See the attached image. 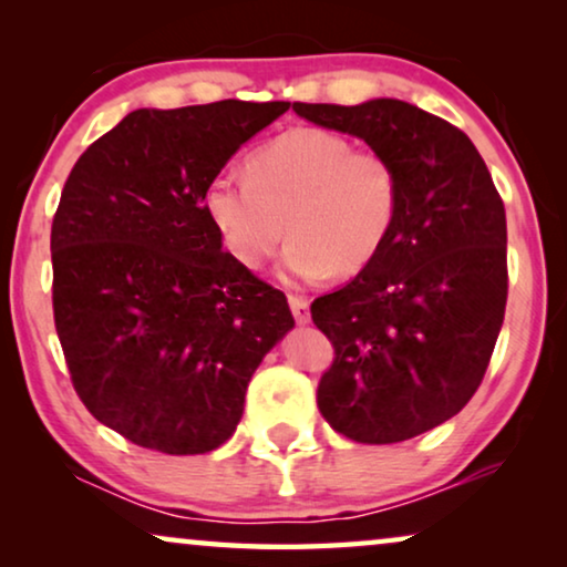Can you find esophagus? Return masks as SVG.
Masks as SVG:
<instances>
[{
    "mask_svg": "<svg viewBox=\"0 0 567 567\" xmlns=\"http://www.w3.org/2000/svg\"><path fill=\"white\" fill-rule=\"evenodd\" d=\"M289 307L293 312V320H297L299 324H307L309 320H312V315H309V301L305 297H299V293H291Z\"/></svg>",
    "mask_w": 567,
    "mask_h": 567,
    "instance_id": "1",
    "label": "esophagus"
}]
</instances>
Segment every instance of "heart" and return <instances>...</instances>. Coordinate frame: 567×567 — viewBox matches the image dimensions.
<instances>
[{
  "label": "heart",
  "mask_w": 567,
  "mask_h": 567,
  "mask_svg": "<svg viewBox=\"0 0 567 567\" xmlns=\"http://www.w3.org/2000/svg\"><path fill=\"white\" fill-rule=\"evenodd\" d=\"M400 204L394 162L324 128L286 131L250 154L247 177L219 173L204 190L231 260L260 268L286 235L284 268L293 278L359 276L390 243Z\"/></svg>",
  "instance_id": "obj_1"
}]
</instances>
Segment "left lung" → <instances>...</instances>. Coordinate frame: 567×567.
Instances as JSON below:
<instances>
[{"mask_svg": "<svg viewBox=\"0 0 567 567\" xmlns=\"http://www.w3.org/2000/svg\"><path fill=\"white\" fill-rule=\"evenodd\" d=\"M293 111L363 138L400 173L390 243L312 301L336 348L317 386L322 417L359 444H398L454 417L483 382L506 315V208L470 136L439 115L392 97Z\"/></svg>", "mask_w": 567, "mask_h": 567, "instance_id": "1", "label": "left lung"}]
</instances>
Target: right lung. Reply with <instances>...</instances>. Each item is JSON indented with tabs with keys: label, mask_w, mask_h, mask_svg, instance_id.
<instances>
[{
	"label": "right lung",
	"mask_w": 567,
	"mask_h": 567,
	"mask_svg": "<svg viewBox=\"0 0 567 567\" xmlns=\"http://www.w3.org/2000/svg\"><path fill=\"white\" fill-rule=\"evenodd\" d=\"M289 103L128 113L76 159L51 227L53 322L100 423L162 454L235 433L262 355L293 328L284 291L221 250L204 190Z\"/></svg>",
	"instance_id": "1"
}]
</instances>
